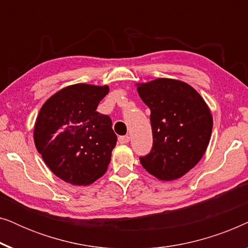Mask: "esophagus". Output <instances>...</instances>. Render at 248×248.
<instances>
[{"label": "esophagus", "mask_w": 248, "mask_h": 248, "mask_svg": "<svg viewBox=\"0 0 248 248\" xmlns=\"http://www.w3.org/2000/svg\"><path fill=\"white\" fill-rule=\"evenodd\" d=\"M128 141H130V137L128 135H121V137H118V142L121 144H126L128 143Z\"/></svg>", "instance_id": "1"}]
</instances>
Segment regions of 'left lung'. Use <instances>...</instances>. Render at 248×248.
<instances>
[{
	"label": "left lung",
	"instance_id": "left-lung-1",
	"mask_svg": "<svg viewBox=\"0 0 248 248\" xmlns=\"http://www.w3.org/2000/svg\"><path fill=\"white\" fill-rule=\"evenodd\" d=\"M139 94L150 108L154 143L141 155L145 170L161 181L185 175L203 157L212 132L205 101L187 83L172 79L140 84Z\"/></svg>",
	"mask_w": 248,
	"mask_h": 248
}]
</instances>
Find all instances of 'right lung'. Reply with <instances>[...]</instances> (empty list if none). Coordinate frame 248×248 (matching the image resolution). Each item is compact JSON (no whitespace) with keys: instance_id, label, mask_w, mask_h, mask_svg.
Listing matches in <instances>:
<instances>
[{"instance_id":"right-lung-1","label":"right lung","mask_w":248,"mask_h":248,"mask_svg":"<svg viewBox=\"0 0 248 248\" xmlns=\"http://www.w3.org/2000/svg\"><path fill=\"white\" fill-rule=\"evenodd\" d=\"M107 86L78 83L43 105L33 131L37 150L64 182L89 185L107 170L117 137L108 115L98 113Z\"/></svg>"}]
</instances>
